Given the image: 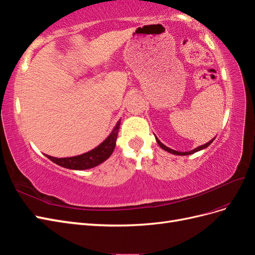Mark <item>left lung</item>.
<instances>
[{"label":"left lung","mask_w":255,"mask_h":255,"mask_svg":"<svg viewBox=\"0 0 255 255\" xmlns=\"http://www.w3.org/2000/svg\"><path fill=\"white\" fill-rule=\"evenodd\" d=\"M214 139L215 138H213L212 140H210L208 142H206L205 144H203V145H200V146H198V148H196V149H194V150H191V151H189V152H177V151H175V150H172V149H170V148H168V146H166L165 144H163L161 143L157 138H156V141H157V143L159 144V146L161 149H164L165 151H167V152H170V153H172V154H175V155H189V154H192V153H195V152H198V151H200V150H202V149H205V148H207L208 145H210L213 141H214Z\"/></svg>","instance_id":"obj_1"}]
</instances>
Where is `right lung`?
I'll list each match as a JSON object with an SVG mask.
<instances>
[{
	"mask_svg": "<svg viewBox=\"0 0 255 255\" xmlns=\"http://www.w3.org/2000/svg\"><path fill=\"white\" fill-rule=\"evenodd\" d=\"M120 127V120L117 122V125L114 128L111 135L106 138V139L99 144L97 148L91 150L87 153L81 154L78 156L72 157H53L50 155H45L49 159H51L53 163H55L61 167H65L68 169H74V170H85V169L94 168L104 160L109 158L115 149L116 140H117L118 130Z\"/></svg>",
	"mask_w": 255,
	"mask_h": 255,
	"instance_id": "1",
	"label": "right lung"
}]
</instances>
